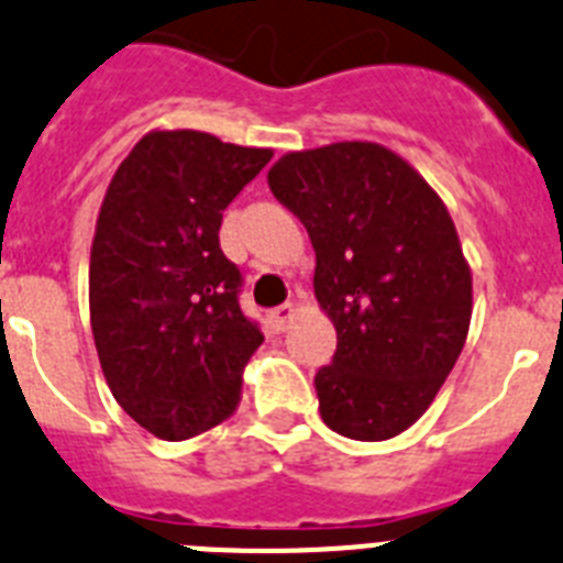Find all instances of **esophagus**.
Here are the masks:
<instances>
[{
    "label": "esophagus",
    "instance_id": "34e87169",
    "mask_svg": "<svg viewBox=\"0 0 563 563\" xmlns=\"http://www.w3.org/2000/svg\"><path fill=\"white\" fill-rule=\"evenodd\" d=\"M292 316H296V307H292L290 301H287V305H282V307H273V310H271V324L276 330H285L287 324H290V321H292Z\"/></svg>",
    "mask_w": 563,
    "mask_h": 563
}]
</instances>
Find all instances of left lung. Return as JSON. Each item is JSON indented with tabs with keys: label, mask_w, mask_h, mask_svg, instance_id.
I'll use <instances>...</instances> for the list:
<instances>
[{
	"label": "left lung",
	"mask_w": 563,
	"mask_h": 563,
	"mask_svg": "<svg viewBox=\"0 0 563 563\" xmlns=\"http://www.w3.org/2000/svg\"><path fill=\"white\" fill-rule=\"evenodd\" d=\"M267 185L316 250L313 290L333 321V364L316 373L321 419L387 441L424 416L470 333L473 273L441 196L376 142L292 151Z\"/></svg>",
	"instance_id": "1"
}]
</instances>
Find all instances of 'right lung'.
I'll use <instances>...</instances> for the list:
<instances>
[{
  "mask_svg": "<svg viewBox=\"0 0 563 563\" xmlns=\"http://www.w3.org/2000/svg\"><path fill=\"white\" fill-rule=\"evenodd\" d=\"M271 158L201 131H151L110 179L90 247V328L110 393L156 439H194L242 401L264 335L239 307L242 273L219 228Z\"/></svg>",
  "mask_w": 563,
  "mask_h": 563,
  "instance_id": "1",
  "label": "right lung"
}]
</instances>
